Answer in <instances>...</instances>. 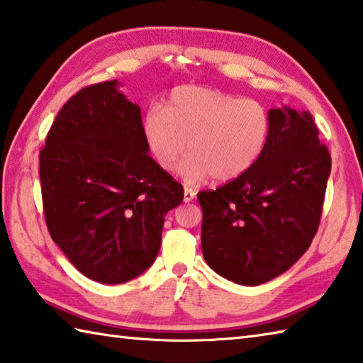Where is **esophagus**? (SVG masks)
Masks as SVG:
<instances>
[{
  "mask_svg": "<svg viewBox=\"0 0 363 363\" xmlns=\"http://www.w3.org/2000/svg\"><path fill=\"white\" fill-rule=\"evenodd\" d=\"M194 198H195V190L194 189H190V187L184 189V201L190 203V201H194Z\"/></svg>",
  "mask_w": 363,
  "mask_h": 363,
  "instance_id": "esophagus-1",
  "label": "esophagus"
}]
</instances>
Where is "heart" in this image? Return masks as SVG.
<instances>
[{
	"instance_id": "b5f03b06",
	"label": "heart",
	"mask_w": 363,
	"mask_h": 363,
	"mask_svg": "<svg viewBox=\"0 0 363 363\" xmlns=\"http://www.w3.org/2000/svg\"><path fill=\"white\" fill-rule=\"evenodd\" d=\"M271 127L262 104L204 86L173 89L163 110L151 108L143 119L146 145L163 172H173L189 149L179 169L187 182L245 174L264 152Z\"/></svg>"
}]
</instances>
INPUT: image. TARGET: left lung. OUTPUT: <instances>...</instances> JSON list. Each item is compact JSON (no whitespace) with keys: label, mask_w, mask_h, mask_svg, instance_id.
<instances>
[{"label":"left lung","mask_w":363,"mask_h":363,"mask_svg":"<svg viewBox=\"0 0 363 363\" xmlns=\"http://www.w3.org/2000/svg\"><path fill=\"white\" fill-rule=\"evenodd\" d=\"M271 135L242 176L198 194L201 248L211 269L238 285L281 275L308 250L321 222L329 149L308 111L269 110Z\"/></svg>","instance_id":"1"}]
</instances>
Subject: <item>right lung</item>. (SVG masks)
<instances>
[{
	"mask_svg": "<svg viewBox=\"0 0 363 363\" xmlns=\"http://www.w3.org/2000/svg\"><path fill=\"white\" fill-rule=\"evenodd\" d=\"M118 80L64 104L39 155L50 236L88 279L118 285L155 261L184 189L149 155L141 110Z\"/></svg>",
	"mask_w": 363,
	"mask_h": 363,
	"instance_id": "obj_1",
	"label": "right lung"
}]
</instances>
